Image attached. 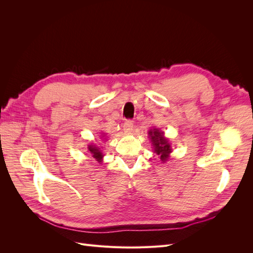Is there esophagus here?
<instances>
[{
    "label": "esophagus",
    "instance_id": "1",
    "mask_svg": "<svg viewBox=\"0 0 253 253\" xmlns=\"http://www.w3.org/2000/svg\"><path fill=\"white\" fill-rule=\"evenodd\" d=\"M133 126H134V122L132 120H126L125 124H124V131L126 133H129L133 131Z\"/></svg>",
    "mask_w": 253,
    "mask_h": 253
}]
</instances>
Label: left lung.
Here are the masks:
<instances>
[{
	"mask_svg": "<svg viewBox=\"0 0 253 253\" xmlns=\"http://www.w3.org/2000/svg\"><path fill=\"white\" fill-rule=\"evenodd\" d=\"M150 138L152 141L153 147H154V152L157 155L160 156V160L163 163L167 162L169 154L171 153V145L169 140L164 137V132H160L159 129L154 128L149 132Z\"/></svg>",
	"mask_w": 253,
	"mask_h": 253,
	"instance_id": "8db88e82",
	"label": "left lung"
}]
</instances>
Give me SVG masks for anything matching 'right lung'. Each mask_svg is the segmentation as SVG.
<instances>
[{"label": "right lung", "mask_w": 253, "mask_h": 253, "mask_svg": "<svg viewBox=\"0 0 253 253\" xmlns=\"http://www.w3.org/2000/svg\"><path fill=\"white\" fill-rule=\"evenodd\" d=\"M88 150H89V152H90V154H91V156H93L94 158H96L99 163L101 162V159H102V157H103V155H102V152L100 151V148H98V147H96V145H93V144H90V145H88Z\"/></svg>", "instance_id": "add662e5"}]
</instances>
